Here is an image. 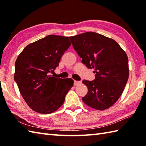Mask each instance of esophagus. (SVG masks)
<instances>
[{
	"mask_svg": "<svg viewBox=\"0 0 146 146\" xmlns=\"http://www.w3.org/2000/svg\"><path fill=\"white\" fill-rule=\"evenodd\" d=\"M81 83V82L79 81H74V85H78Z\"/></svg>",
	"mask_w": 146,
	"mask_h": 146,
	"instance_id": "esophagus-1",
	"label": "esophagus"
}]
</instances>
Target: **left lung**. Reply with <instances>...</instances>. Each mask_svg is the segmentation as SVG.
Wrapping results in <instances>:
<instances>
[{
    "mask_svg": "<svg viewBox=\"0 0 146 146\" xmlns=\"http://www.w3.org/2000/svg\"><path fill=\"white\" fill-rule=\"evenodd\" d=\"M82 63L94 69L95 79L83 80L88 93L82 100L102 110L110 107L122 95L129 78V61L125 52L113 39L87 32L70 37Z\"/></svg>",
    "mask_w": 146,
    "mask_h": 146,
    "instance_id": "8db88e82",
    "label": "left lung"
}]
</instances>
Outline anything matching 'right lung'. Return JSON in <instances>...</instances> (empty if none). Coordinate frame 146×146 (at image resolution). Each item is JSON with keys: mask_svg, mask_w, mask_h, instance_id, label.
<instances>
[{"mask_svg": "<svg viewBox=\"0 0 146 146\" xmlns=\"http://www.w3.org/2000/svg\"><path fill=\"white\" fill-rule=\"evenodd\" d=\"M70 45L68 37L49 35L27 45L18 56L14 80L24 100L36 112L48 114L58 110L73 86L72 79L49 75Z\"/></svg>", "mask_w": 146, "mask_h": 146, "instance_id": "obj_1", "label": "right lung"}]
</instances>
